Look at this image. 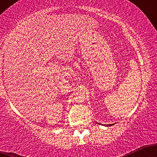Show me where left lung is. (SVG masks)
I'll return each mask as SVG.
<instances>
[{"label": "left lung", "mask_w": 157, "mask_h": 157, "mask_svg": "<svg viewBox=\"0 0 157 157\" xmlns=\"http://www.w3.org/2000/svg\"><path fill=\"white\" fill-rule=\"evenodd\" d=\"M100 124V123H99ZM107 125V126H111V125H113V124H109V125Z\"/></svg>", "instance_id": "8db88e82"}]
</instances>
